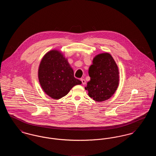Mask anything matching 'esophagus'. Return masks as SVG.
<instances>
[{
    "mask_svg": "<svg viewBox=\"0 0 156 156\" xmlns=\"http://www.w3.org/2000/svg\"><path fill=\"white\" fill-rule=\"evenodd\" d=\"M81 81L83 85H85L86 83V81H85V80L83 78H81Z\"/></svg>",
    "mask_w": 156,
    "mask_h": 156,
    "instance_id": "obj_1",
    "label": "esophagus"
}]
</instances>
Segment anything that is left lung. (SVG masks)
I'll return each instance as SVG.
<instances>
[{"label": "left lung", "instance_id": "1", "mask_svg": "<svg viewBox=\"0 0 156 156\" xmlns=\"http://www.w3.org/2000/svg\"><path fill=\"white\" fill-rule=\"evenodd\" d=\"M88 74L90 80L85 89L90 98L97 102H102L113 95L119 86V69L109 53L96 55L89 67Z\"/></svg>", "mask_w": 156, "mask_h": 156}]
</instances>
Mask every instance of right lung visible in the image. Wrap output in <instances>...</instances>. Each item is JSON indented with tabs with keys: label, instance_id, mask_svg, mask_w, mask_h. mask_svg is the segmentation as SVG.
I'll use <instances>...</instances> for the list:
<instances>
[{
	"label": "right lung",
	"instance_id": "1",
	"mask_svg": "<svg viewBox=\"0 0 156 156\" xmlns=\"http://www.w3.org/2000/svg\"><path fill=\"white\" fill-rule=\"evenodd\" d=\"M38 78L45 93L54 99L65 97L81 81L75 78L74 71L64 54L57 50L47 52L40 63Z\"/></svg>",
	"mask_w": 156,
	"mask_h": 156
}]
</instances>
